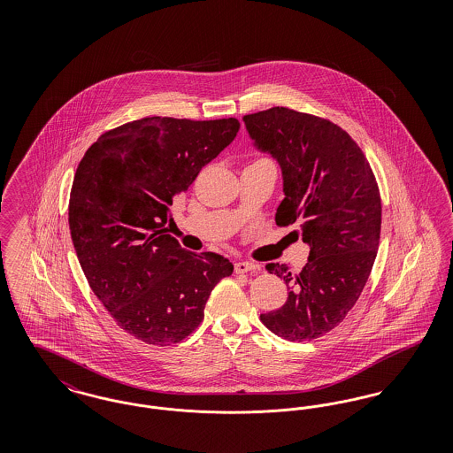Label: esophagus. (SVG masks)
I'll list each match as a JSON object with an SVG mask.
<instances>
[{
    "instance_id": "obj_1",
    "label": "esophagus",
    "mask_w": 453,
    "mask_h": 453,
    "mask_svg": "<svg viewBox=\"0 0 453 453\" xmlns=\"http://www.w3.org/2000/svg\"><path fill=\"white\" fill-rule=\"evenodd\" d=\"M258 268L259 266H257L251 261H237V263H234V272L236 273H248V272H253V270H258Z\"/></svg>"
}]
</instances>
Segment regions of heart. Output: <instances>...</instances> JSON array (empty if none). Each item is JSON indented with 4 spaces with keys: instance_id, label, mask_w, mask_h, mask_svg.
I'll return each instance as SVG.
<instances>
[{
    "instance_id": "b5f03b06",
    "label": "heart",
    "mask_w": 453,
    "mask_h": 453,
    "mask_svg": "<svg viewBox=\"0 0 453 453\" xmlns=\"http://www.w3.org/2000/svg\"><path fill=\"white\" fill-rule=\"evenodd\" d=\"M259 161H261V159H259Z\"/></svg>"
}]
</instances>
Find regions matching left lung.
Wrapping results in <instances>:
<instances>
[{
  "instance_id": "left-lung-1",
  "label": "left lung",
  "mask_w": 453,
  "mask_h": 453,
  "mask_svg": "<svg viewBox=\"0 0 453 453\" xmlns=\"http://www.w3.org/2000/svg\"><path fill=\"white\" fill-rule=\"evenodd\" d=\"M251 139L280 165L277 226H299L311 246L299 273L266 270L288 285L287 302L261 323L288 342L324 336L357 303L377 257L382 202L365 154L346 130L323 117L273 107L242 117Z\"/></svg>"
}]
</instances>
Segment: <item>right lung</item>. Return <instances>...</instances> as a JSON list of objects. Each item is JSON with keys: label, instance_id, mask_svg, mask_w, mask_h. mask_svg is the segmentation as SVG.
<instances>
[{"label": "right lung", "instance_id": "add662e5", "mask_svg": "<svg viewBox=\"0 0 453 453\" xmlns=\"http://www.w3.org/2000/svg\"><path fill=\"white\" fill-rule=\"evenodd\" d=\"M239 120L146 117L104 132L78 165L69 231L88 283L117 326L148 345L180 343L233 273L216 253L168 234L173 200L227 148Z\"/></svg>", "mask_w": 453, "mask_h": 453}]
</instances>
